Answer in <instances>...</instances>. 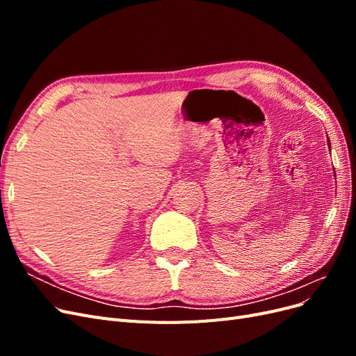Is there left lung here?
<instances>
[{
	"label": "left lung",
	"mask_w": 356,
	"mask_h": 356,
	"mask_svg": "<svg viewBox=\"0 0 356 356\" xmlns=\"http://www.w3.org/2000/svg\"><path fill=\"white\" fill-rule=\"evenodd\" d=\"M328 145H330V139H328Z\"/></svg>",
	"instance_id": "8db88e82"
}]
</instances>
